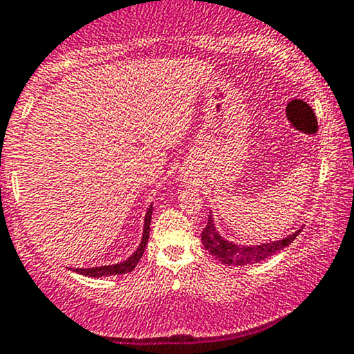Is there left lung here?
Listing matches in <instances>:
<instances>
[{"label":"left lung","mask_w":354,"mask_h":354,"mask_svg":"<svg viewBox=\"0 0 354 354\" xmlns=\"http://www.w3.org/2000/svg\"><path fill=\"white\" fill-rule=\"evenodd\" d=\"M209 214L210 216L207 225L202 230V244L216 259H219L222 264L227 266H248L261 263V261L268 259V257L288 248L296 239L301 229H303L299 227L279 241L263 242V244H237V242L227 241L225 237L221 236L219 230L216 227V222H214L212 212Z\"/></svg>","instance_id":"obj_1"}]
</instances>
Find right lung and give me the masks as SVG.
Segmentation results:
<instances>
[{
    "mask_svg": "<svg viewBox=\"0 0 354 354\" xmlns=\"http://www.w3.org/2000/svg\"><path fill=\"white\" fill-rule=\"evenodd\" d=\"M152 210L153 207L150 205L145 212V219H144V232H142V239L138 248L135 249V252L130 257H127L125 261L117 264H109V266H97V268H85V269H71V271L82 274V276H88V277H103V276H118V274H127L132 272L135 269V266L138 264L140 261L142 254L145 251L147 241H149V232H150V221H152Z\"/></svg>",
    "mask_w": 354,
    "mask_h": 354,
    "instance_id": "1",
    "label": "right lung"
}]
</instances>
